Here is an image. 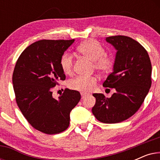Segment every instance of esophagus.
<instances>
[{
  "label": "esophagus",
  "instance_id": "obj_1",
  "mask_svg": "<svg viewBox=\"0 0 160 160\" xmlns=\"http://www.w3.org/2000/svg\"><path fill=\"white\" fill-rule=\"evenodd\" d=\"M81 95H82V98L83 99V98H84L85 97H87V96L88 95V94H87V93H84V92H82V93H81Z\"/></svg>",
  "mask_w": 160,
  "mask_h": 160
}]
</instances>
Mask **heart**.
<instances>
[{"label":"heart","instance_id":"1","mask_svg":"<svg viewBox=\"0 0 160 160\" xmlns=\"http://www.w3.org/2000/svg\"><path fill=\"white\" fill-rule=\"evenodd\" d=\"M78 52L87 57L94 62V67L96 70L102 73L110 71L113 65L112 57L107 55L102 46L95 40L86 41L81 43L77 47ZM73 58L69 53H65L61 57L60 66L65 74H71L73 71ZM97 78L95 76H77L69 83L70 88L74 90L88 92L94 89L97 84Z\"/></svg>","mask_w":160,"mask_h":160}]
</instances>
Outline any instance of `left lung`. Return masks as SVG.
<instances>
[{
  "label": "left lung",
  "instance_id": "8db88e82",
  "mask_svg": "<svg viewBox=\"0 0 160 160\" xmlns=\"http://www.w3.org/2000/svg\"><path fill=\"white\" fill-rule=\"evenodd\" d=\"M106 40L117 54L113 72L102 86L116 92L110 98L93 94L96 102L92 111L98 121L114 124L132 117L143 102L152 85V64L147 51L132 38L115 36Z\"/></svg>",
  "mask_w": 160,
  "mask_h": 160
}]
</instances>
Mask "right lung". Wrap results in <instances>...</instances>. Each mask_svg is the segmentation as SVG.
I'll use <instances>...</instances> for the list:
<instances>
[{
    "instance_id": "right-lung-1",
    "label": "right lung",
    "mask_w": 160,
    "mask_h": 160,
    "mask_svg": "<svg viewBox=\"0 0 160 160\" xmlns=\"http://www.w3.org/2000/svg\"><path fill=\"white\" fill-rule=\"evenodd\" d=\"M74 41H36L24 50L15 65L12 82L17 106L31 126L46 134L66 130L70 113L81 99L76 90L65 89L58 99L52 92L65 79L60 59Z\"/></svg>"
}]
</instances>
